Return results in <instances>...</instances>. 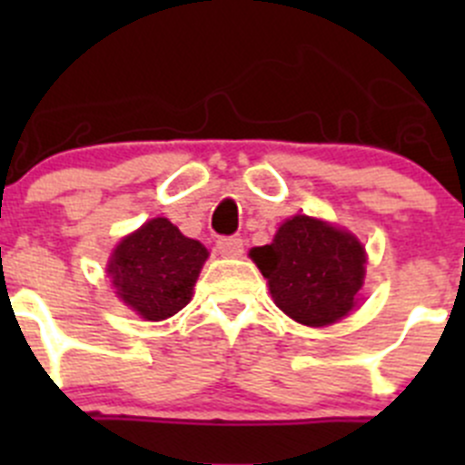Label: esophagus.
Segmentation results:
<instances>
[{
  "mask_svg": "<svg viewBox=\"0 0 465 465\" xmlns=\"http://www.w3.org/2000/svg\"><path fill=\"white\" fill-rule=\"evenodd\" d=\"M215 250L227 259H236L242 254V238L238 236H223L215 241Z\"/></svg>",
  "mask_w": 465,
  "mask_h": 465,
  "instance_id": "esophagus-1",
  "label": "esophagus"
}]
</instances>
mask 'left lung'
Listing matches in <instances>:
<instances>
[{
    "label": "left lung",
    "mask_w": 465,
    "mask_h": 465,
    "mask_svg": "<svg viewBox=\"0 0 465 465\" xmlns=\"http://www.w3.org/2000/svg\"><path fill=\"white\" fill-rule=\"evenodd\" d=\"M274 303L306 326H326L355 306L364 279L358 238L308 215L285 220L270 245L250 252Z\"/></svg>",
    "instance_id": "left-lung-1"
}]
</instances>
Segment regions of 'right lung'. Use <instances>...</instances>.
Instances as JSON below:
<instances>
[{"mask_svg":"<svg viewBox=\"0 0 465 465\" xmlns=\"http://www.w3.org/2000/svg\"><path fill=\"white\" fill-rule=\"evenodd\" d=\"M209 252L166 218L145 223L114 250L107 272L119 297L143 320L173 317L191 302Z\"/></svg>","mask_w":465,"mask_h":465,"instance_id":"obj_1","label":"right lung"}]
</instances>
